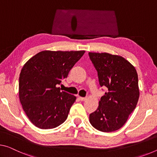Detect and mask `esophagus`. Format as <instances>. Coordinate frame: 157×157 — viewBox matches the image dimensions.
I'll return each instance as SVG.
<instances>
[{"instance_id": "esophagus-1", "label": "esophagus", "mask_w": 157, "mask_h": 157, "mask_svg": "<svg viewBox=\"0 0 157 157\" xmlns=\"http://www.w3.org/2000/svg\"><path fill=\"white\" fill-rule=\"evenodd\" d=\"M79 100L81 101H85L86 100V98H82V97H78Z\"/></svg>"}]
</instances>
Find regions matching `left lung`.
Masks as SVG:
<instances>
[{
  "label": "left lung",
  "mask_w": 157,
  "mask_h": 157,
  "mask_svg": "<svg viewBox=\"0 0 157 157\" xmlns=\"http://www.w3.org/2000/svg\"><path fill=\"white\" fill-rule=\"evenodd\" d=\"M98 71L100 86L108 92L101 98L90 123L102 132H113L126 124L136 109L140 96L138 77L133 65L124 57L107 52H88Z\"/></svg>",
  "instance_id": "8db88e82"
}]
</instances>
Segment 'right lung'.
Listing matches in <instances>:
<instances>
[{"label": "right lung", "instance_id": "add662e5", "mask_svg": "<svg viewBox=\"0 0 157 157\" xmlns=\"http://www.w3.org/2000/svg\"><path fill=\"white\" fill-rule=\"evenodd\" d=\"M85 52L44 50L24 65L19 79V97L25 114L35 126L54 128L67 119L76 98L57 86L67 78Z\"/></svg>", "mask_w": 157, "mask_h": 157}]
</instances>
